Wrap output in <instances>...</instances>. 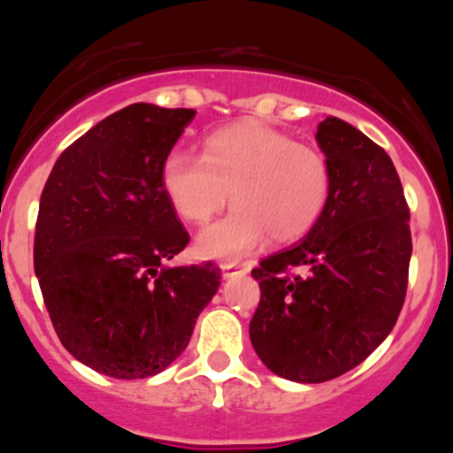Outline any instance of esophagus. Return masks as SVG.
I'll list each match as a JSON object with an SVG mask.
<instances>
[{"mask_svg":"<svg viewBox=\"0 0 453 453\" xmlns=\"http://www.w3.org/2000/svg\"><path fill=\"white\" fill-rule=\"evenodd\" d=\"M249 271H250V264H246V262H225L222 264V273H225V277H240V275H246Z\"/></svg>","mask_w":453,"mask_h":453,"instance_id":"esophagus-1","label":"esophagus"}]
</instances>
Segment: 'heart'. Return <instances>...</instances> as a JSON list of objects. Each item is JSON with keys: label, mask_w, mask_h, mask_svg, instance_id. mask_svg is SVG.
Here are the masks:
<instances>
[{"label": "heart", "mask_w": 453, "mask_h": 453, "mask_svg": "<svg viewBox=\"0 0 453 453\" xmlns=\"http://www.w3.org/2000/svg\"><path fill=\"white\" fill-rule=\"evenodd\" d=\"M160 185L173 211L189 225H207L228 203L218 225L200 233L203 257H237L262 244L302 240L324 216L333 194V167L317 147L257 120L216 129L200 158L173 151L160 169Z\"/></svg>", "instance_id": "heart-1"}]
</instances>
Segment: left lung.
<instances>
[{
	"label": "left lung",
	"instance_id": "8db88e82",
	"mask_svg": "<svg viewBox=\"0 0 453 453\" xmlns=\"http://www.w3.org/2000/svg\"><path fill=\"white\" fill-rule=\"evenodd\" d=\"M333 167L324 216L299 244L268 255L249 334L268 370L299 383L337 379L392 333L407 293L410 207L383 147L337 116L317 127Z\"/></svg>",
	"mask_w": 453,
	"mask_h": 453
}]
</instances>
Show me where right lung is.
Here are the masks:
<instances>
[{
	"label": "right lung",
	"instance_id": "obj_1",
	"mask_svg": "<svg viewBox=\"0 0 453 453\" xmlns=\"http://www.w3.org/2000/svg\"><path fill=\"white\" fill-rule=\"evenodd\" d=\"M194 110L134 103L59 156L35 226V273L65 350L114 379L180 357L220 288L213 262L165 266L187 244L160 169Z\"/></svg>",
	"mask_w": 453,
	"mask_h": 453
}]
</instances>
